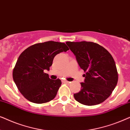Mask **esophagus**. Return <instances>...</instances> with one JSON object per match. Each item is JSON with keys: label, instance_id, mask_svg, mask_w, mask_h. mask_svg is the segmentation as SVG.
I'll list each match as a JSON object with an SVG mask.
<instances>
[{"label": "esophagus", "instance_id": "esophagus-1", "mask_svg": "<svg viewBox=\"0 0 130 130\" xmlns=\"http://www.w3.org/2000/svg\"><path fill=\"white\" fill-rule=\"evenodd\" d=\"M62 82H63V83H70V82L67 81V80H62Z\"/></svg>", "mask_w": 130, "mask_h": 130}]
</instances>
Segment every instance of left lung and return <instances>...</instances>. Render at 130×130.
<instances>
[{"instance_id": "left-lung-1", "label": "left lung", "mask_w": 130, "mask_h": 130, "mask_svg": "<svg viewBox=\"0 0 130 130\" xmlns=\"http://www.w3.org/2000/svg\"><path fill=\"white\" fill-rule=\"evenodd\" d=\"M84 70L85 82L74 99L85 105L92 106L106 100L114 89L118 76L114 60L106 50L93 42H66Z\"/></svg>"}]
</instances>
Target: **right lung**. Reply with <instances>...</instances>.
I'll return each mask as SVG.
<instances>
[{"instance_id":"right-lung-1","label":"right lung","mask_w":130,"mask_h":130,"mask_svg":"<svg viewBox=\"0 0 130 130\" xmlns=\"http://www.w3.org/2000/svg\"><path fill=\"white\" fill-rule=\"evenodd\" d=\"M69 50L65 43L50 41L30 46L19 56L13 70V79L21 94L30 102L44 104L56 97L61 85L44 70H50L54 57Z\"/></svg>"}]
</instances>
